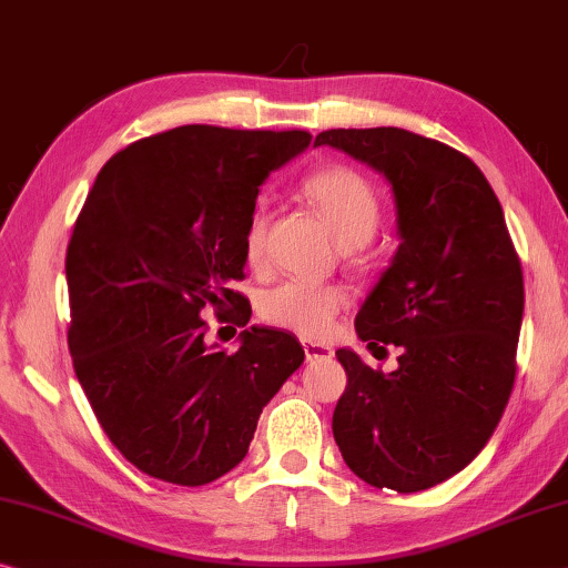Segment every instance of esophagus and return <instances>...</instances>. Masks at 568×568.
Instances as JSON below:
<instances>
[{
	"label": "esophagus",
	"instance_id": "34e87169",
	"mask_svg": "<svg viewBox=\"0 0 568 568\" xmlns=\"http://www.w3.org/2000/svg\"><path fill=\"white\" fill-rule=\"evenodd\" d=\"M303 351H305V358L308 362H318V358H331L333 356V348L326 344H316V341H303Z\"/></svg>",
	"mask_w": 568,
	"mask_h": 568
}]
</instances>
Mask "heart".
<instances>
[{
    "label": "heart",
    "instance_id": "heart-1",
    "mask_svg": "<svg viewBox=\"0 0 568 568\" xmlns=\"http://www.w3.org/2000/svg\"><path fill=\"white\" fill-rule=\"evenodd\" d=\"M301 194L321 214L344 247L364 245L376 232L379 196L358 171L346 166L313 171L301 182ZM267 222V212L257 206L245 224L242 247H245V260L252 267L263 265ZM346 305L348 291L344 285L287 281L263 295L260 313L277 328L293 331L303 338H323L336 326Z\"/></svg>",
    "mask_w": 568,
    "mask_h": 568
}]
</instances>
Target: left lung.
<instances>
[{"label":"left lung","instance_id":"obj_1","mask_svg":"<svg viewBox=\"0 0 568 568\" xmlns=\"http://www.w3.org/2000/svg\"><path fill=\"white\" fill-rule=\"evenodd\" d=\"M389 182L399 247L356 316L368 348L397 346L389 374L351 348L333 412L346 465L374 488L427 490L478 457L516 379L524 273L498 196L460 151L392 129H331L313 141Z\"/></svg>","mask_w":568,"mask_h":568}]
</instances>
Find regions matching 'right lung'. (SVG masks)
I'll list each match as a JSON object with an SVG mask.
<instances>
[{
	"mask_svg": "<svg viewBox=\"0 0 568 568\" xmlns=\"http://www.w3.org/2000/svg\"><path fill=\"white\" fill-rule=\"evenodd\" d=\"M305 131L179 125L119 151L68 245V346L119 453L151 478L206 485L242 463L260 412L303 364L295 336L250 326L235 354L206 344L202 311L250 303L242 235L270 171Z\"/></svg>",
	"mask_w": 568,
	"mask_h": 568,
	"instance_id": "1",
	"label": "right lung"
}]
</instances>
